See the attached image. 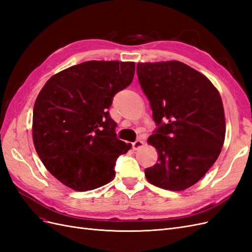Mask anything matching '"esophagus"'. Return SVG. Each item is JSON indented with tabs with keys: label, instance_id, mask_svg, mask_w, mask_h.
Here are the masks:
<instances>
[{
	"label": "esophagus",
	"instance_id": "1",
	"mask_svg": "<svg viewBox=\"0 0 252 252\" xmlns=\"http://www.w3.org/2000/svg\"><path fill=\"white\" fill-rule=\"evenodd\" d=\"M144 145V142L141 141V140H136L135 142L132 143V149L133 150H138L139 148H141Z\"/></svg>",
	"mask_w": 252,
	"mask_h": 252
}]
</instances>
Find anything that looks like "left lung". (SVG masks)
<instances>
[{"label": "left lung", "mask_w": 252, "mask_h": 252, "mask_svg": "<svg viewBox=\"0 0 252 252\" xmlns=\"http://www.w3.org/2000/svg\"><path fill=\"white\" fill-rule=\"evenodd\" d=\"M136 73L158 126L148 139L158 163L145 169V177L159 188L185 190L204 177L222 150V98L205 75L179 61L139 63Z\"/></svg>", "instance_id": "obj_1"}]
</instances>
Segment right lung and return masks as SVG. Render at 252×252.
<instances>
[{
	"label": "right lung",
	"instance_id": "right-lung-1",
	"mask_svg": "<svg viewBox=\"0 0 252 252\" xmlns=\"http://www.w3.org/2000/svg\"><path fill=\"white\" fill-rule=\"evenodd\" d=\"M133 62L88 61L51 77L33 107L32 138L47 170L75 191L109 183L131 148L117 138L108 108L133 80Z\"/></svg>",
	"mask_w": 252,
	"mask_h": 252
}]
</instances>
